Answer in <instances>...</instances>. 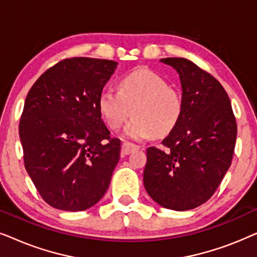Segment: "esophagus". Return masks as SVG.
<instances>
[{
    "label": "esophagus",
    "instance_id": "esophagus-1",
    "mask_svg": "<svg viewBox=\"0 0 257 257\" xmlns=\"http://www.w3.org/2000/svg\"><path fill=\"white\" fill-rule=\"evenodd\" d=\"M138 149H139V146L135 145V144L127 143V142L122 143V145H121V152H122V154H125V156H127V154L132 153L133 151H136Z\"/></svg>",
    "mask_w": 257,
    "mask_h": 257
}]
</instances>
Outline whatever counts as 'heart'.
Wrapping results in <instances>:
<instances>
[{
  "mask_svg": "<svg viewBox=\"0 0 257 257\" xmlns=\"http://www.w3.org/2000/svg\"><path fill=\"white\" fill-rule=\"evenodd\" d=\"M98 110L111 130L120 128L132 112L135 117L125 126L124 135L143 140L170 135L184 114V99L163 77L142 69L122 77L118 91H101Z\"/></svg>",
  "mask_w": 257,
  "mask_h": 257,
  "instance_id": "heart-1",
  "label": "heart"
}]
</instances>
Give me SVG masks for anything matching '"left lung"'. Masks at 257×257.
I'll return each mask as SVG.
<instances>
[{"label":"left lung","instance_id":"left-lung-1","mask_svg":"<svg viewBox=\"0 0 257 257\" xmlns=\"http://www.w3.org/2000/svg\"><path fill=\"white\" fill-rule=\"evenodd\" d=\"M160 62L177 70L184 114L163 140L149 147L144 186L164 208L188 210L210 199L230 167L237 126L223 86L186 58Z\"/></svg>","mask_w":257,"mask_h":257}]
</instances>
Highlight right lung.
<instances>
[{
	"instance_id": "right-lung-1",
	"label": "right lung",
	"mask_w": 257,
	"mask_h": 257,
	"mask_svg": "<svg viewBox=\"0 0 257 257\" xmlns=\"http://www.w3.org/2000/svg\"><path fill=\"white\" fill-rule=\"evenodd\" d=\"M117 64L89 57L63 59L28 92L20 120L24 166L54 208L85 210L110 186L120 140L110 137L98 98Z\"/></svg>"
}]
</instances>
